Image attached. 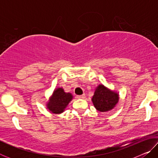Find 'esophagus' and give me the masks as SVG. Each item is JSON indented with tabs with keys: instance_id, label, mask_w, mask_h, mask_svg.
<instances>
[{
	"instance_id": "esophagus-1",
	"label": "esophagus",
	"mask_w": 158,
	"mask_h": 158,
	"mask_svg": "<svg viewBox=\"0 0 158 158\" xmlns=\"http://www.w3.org/2000/svg\"><path fill=\"white\" fill-rule=\"evenodd\" d=\"M85 94L80 95H77V98H79V99H84V98H85Z\"/></svg>"
}]
</instances>
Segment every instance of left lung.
Here are the masks:
<instances>
[{
	"label": "left lung",
	"instance_id": "obj_1",
	"mask_svg": "<svg viewBox=\"0 0 158 158\" xmlns=\"http://www.w3.org/2000/svg\"><path fill=\"white\" fill-rule=\"evenodd\" d=\"M118 99L117 93L108 90L103 85H100L95 90L92 101L98 111L105 112L113 109Z\"/></svg>",
	"mask_w": 158,
	"mask_h": 158
}]
</instances>
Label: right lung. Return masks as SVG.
I'll return each mask as SVG.
<instances>
[{"label":"right lung","mask_w":158,"mask_h":158,"mask_svg":"<svg viewBox=\"0 0 158 158\" xmlns=\"http://www.w3.org/2000/svg\"><path fill=\"white\" fill-rule=\"evenodd\" d=\"M73 99L70 93H66L61 88L54 90L53 94L48 103V109L54 114L62 113L64 109Z\"/></svg>","instance_id":"1"}]
</instances>
